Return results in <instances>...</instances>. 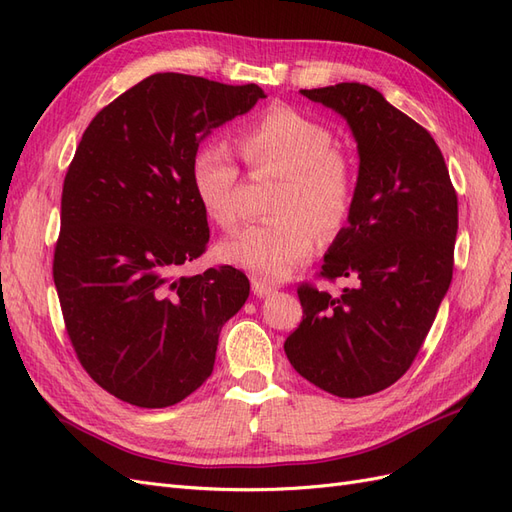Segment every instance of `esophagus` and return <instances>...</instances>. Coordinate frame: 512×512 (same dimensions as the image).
I'll list each match as a JSON object with an SVG mask.
<instances>
[{"instance_id": "esophagus-1", "label": "esophagus", "mask_w": 512, "mask_h": 512, "mask_svg": "<svg viewBox=\"0 0 512 512\" xmlns=\"http://www.w3.org/2000/svg\"><path fill=\"white\" fill-rule=\"evenodd\" d=\"M252 292L256 297H269V294L275 292V286L267 284L265 280H252Z\"/></svg>"}]
</instances>
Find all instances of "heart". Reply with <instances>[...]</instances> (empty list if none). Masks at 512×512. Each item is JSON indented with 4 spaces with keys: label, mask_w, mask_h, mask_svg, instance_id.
Listing matches in <instances>:
<instances>
[{
    "label": "heart",
    "mask_w": 512,
    "mask_h": 512,
    "mask_svg": "<svg viewBox=\"0 0 512 512\" xmlns=\"http://www.w3.org/2000/svg\"><path fill=\"white\" fill-rule=\"evenodd\" d=\"M241 151L256 177L284 175L273 211L280 218L245 228L224 243L232 265L280 282L314 254L318 232L331 237L354 205V173L322 121L292 106H275L241 134ZM192 177L200 203L224 230L245 220L241 173L226 145L200 147Z\"/></svg>",
    "instance_id": "heart-1"
}]
</instances>
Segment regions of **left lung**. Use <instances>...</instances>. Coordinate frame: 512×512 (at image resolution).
I'll return each instance as SVG.
<instances>
[{
  "mask_svg": "<svg viewBox=\"0 0 512 512\" xmlns=\"http://www.w3.org/2000/svg\"><path fill=\"white\" fill-rule=\"evenodd\" d=\"M352 130L359 177L348 226L320 275L352 277L342 294L299 286L303 322L290 365L337 397L384 391L410 369L453 280L457 194L431 134L361 83L301 89Z\"/></svg>",
  "mask_w": 512,
  "mask_h": 512,
  "instance_id": "1",
  "label": "left lung"
}]
</instances>
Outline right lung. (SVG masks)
I'll return each mask as SVG.
<instances>
[{
    "label": "right lung",
    "instance_id": "add662e5",
    "mask_svg": "<svg viewBox=\"0 0 512 512\" xmlns=\"http://www.w3.org/2000/svg\"><path fill=\"white\" fill-rule=\"evenodd\" d=\"M267 98L160 72L94 117L66 173L53 280L87 374L138 408H166L213 371L224 322L250 297L235 267L177 271L209 243L192 177L198 145Z\"/></svg>",
    "mask_w": 512,
    "mask_h": 512
}]
</instances>
